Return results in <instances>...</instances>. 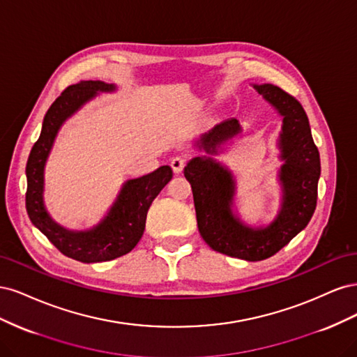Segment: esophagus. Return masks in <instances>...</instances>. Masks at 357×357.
<instances>
[{"label":"esophagus","instance_id":"obj_1","mask_svg":"<svg viewBox=\"0 0 357 357\" xmlns=\"http://www.w3.org/2000/svg\"><path fill=\"white\" fill-rule=\"evenodd\" d=\"M186 167V159L181 156H176L171 159V168L174 169V172H181L183 168Z\"/></svg>","mask_w":357,"mask_h":357}]
</instances>
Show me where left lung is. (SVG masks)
I'll return each mask as SVG.
<instances>
[{"label": "left lung", "instance_id": "8db88e82", "mask_svg": "<svg viewBox=\"0 0 357 357\" xmlns=\"http://www.w3.org/2000/svg\"><path fill=\"white\" fill-rule=\"evenodd\" d=\"M266 101L284 116L280 139L282 167L280 178L284 188L283 208L278 218L265 229L243 226L231 213L234 181L228 171L211 159L195 158L185 168L195 204L199 234L213 250L244 261H264L274 256L305 228L317 205V183L320 177V155L311 135L308 117L301 102L274 84L255 86ZM235 117L215 125L202 139L207 152L238 134Z\"/></svg>", "mask_w": 357, "mask_h": 357}]
</instances>
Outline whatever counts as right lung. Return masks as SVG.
<instances>
[{"label":"right lung","instance_id":"1","mask_svg":"<svg viewBox=\"0 0 357 357\" xmlns=\"http://www.w3.org/2000/svg\"><path fill=\"white\" fill-rule=\"evenodd\" d=\"M114 86L102 82L71 84L53 101L43 121L41 134L31 149L26 162L25 205L31 222L47 236L58 250L79 262H105L129 253L142 240L150 204L172 178L168 165L150 174L129 180L109 215L88 232H70L52 222L43 205V169L59 126L79 107L98 91H113Z\"/></svg>","mask_w":357,"mask_h":357}]
</instances>
